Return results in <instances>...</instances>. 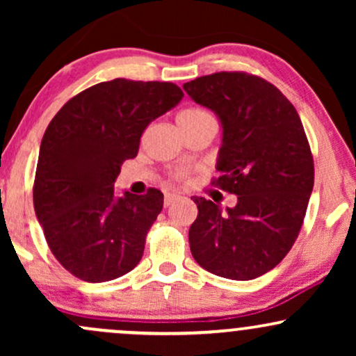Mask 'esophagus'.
Returning <instances> with one entry per match:
<instances>
[{"label":"esophagus","mask_w":356,"mask_h":356,"mask_svg":"<svg viewBox=\"0 0 356 356\" xmlns=\"http://www.w3.org/2000/svg\"><path fill=\"white\" fill-rule=\"evenodd\" d=\"M179 199H181V195H179V194H170V192H169V194L164 195V206L165 207L172 206V204L177 202Z\"/></svg>","instance_id":"esophagus-1"}]
</instances>
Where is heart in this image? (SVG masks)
I'll list each match as a JSON object with an SVG mask.
<instances>
[{
    "instance_id": "b5f03b06",
    "label": "heart",
    "mask_w": 356,
    "mask_h": 356,
    "mask_svg": "<svg viewBox=\"0 0 356 356\" xmlns=\"http://www.w3.org/2000/svg\"><path fill=\"white\" fill-rule=\"evenodd\" d=\"M179 124H189V122H197L204 120V118H214L207 110L202 108H186L179 113ZM189 179V170L187 169H179L172 172V181L175 182H186Z\"/></svg>"
}]
</instances>
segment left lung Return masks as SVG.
<instances>
[{"label":"left lung","mask_w":356,"mask_h":356,"mask_svg":"<svg viewBox=\"0 0 356 356\" xmlns=\"http://www.w3.org/2000/svg\"><path fill=\"white\" fill-rule=\"evenodd\" d=\"M222 124L214 187L238 195L226 212L204 197L189 229L199 266L248 281L277 266L303 226L314 184L313 154L296 108L275 85L246 72H219L184 83Z\"/></svg>","instance_id":"8db88e82"}]
</instances>
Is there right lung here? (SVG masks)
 Returning <instances> with one entry per match:
<instances>
[{
  "instance_id": "obj_1",
  "label": "right lung",
  "mask_w": 356,
  "mask_h": 356,
  "mask_svg": "<svg viewBox=\"0 0 356 356\" xmlns=\"http://www.w3.org/2000/svg\"><path fill=\"white\" fill-rule=\"evenodd\" d=\"M182 97L170 81H102L68 100L44 130L35 212L53 256L79 280H115L142 259L164 194L150 187L115 197L113 182L147 125Z\"/></svg>"
}]
</instances>
